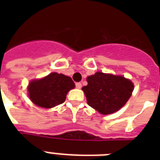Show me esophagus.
<instances>
[{"label": "esophagus", "mask_w": 160, "mask_h": 160, "mask_svg": "<svg viewBox=\"0 0 160 160\" xmlns=\"http://www.w3.org/2000/svg\"><path fill=\"white\" fill-rule=\"evenodd\" d=\"M76 88L77 89H81L82 88V83L81 82H77L75 84Z\"/></svg>", "instance_id": "34e87169"}]
</instances>
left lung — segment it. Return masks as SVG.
Masks as SVG:
<instances>
[{"label": "left lung", "mask_w": 160, "mask_h": 160, "mask_svg": "<svg viewBox=\"0 0 160 160\" xmlns=\"http://www.w3.org/2000/svg\"><path fill=\"white\" fill-rule=\"evenodd\" d=\"M82 88L87 104L102 114H110L122 108L134 90L132 82L122 76L97 72L87 78Z\"/></svg>", "instance_id": "left-lung-1"}]
</instances>
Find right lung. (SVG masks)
Segmentation results:
<instances>
[{
	"instance_id": "add662e5",
	"label": "right lung",
	"mask_w": 160,
	"mask_h": 160,
	"mask_svg": "<svg viewBox=\"0 0 160 160\" xmlns=\"http://www.w3.org/2000/svg\"><path fill=\"white\" fill-rule=\"evenodd\" d=\"M75 87L71 78L62 73H53L29 83V97L35 105L43 108H52L63 103L66 94Z\"/></svg>"
}]
</instances>
